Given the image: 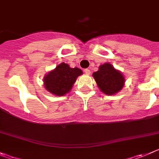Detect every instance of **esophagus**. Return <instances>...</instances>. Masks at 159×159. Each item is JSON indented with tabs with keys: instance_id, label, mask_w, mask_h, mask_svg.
I'll list each match as a JSON object with an SVG mask.
<instances>
[{
	"instance_id": "obj_1",
	"label": "esophagus",
	"mask_w": 159,
	"mask_h": 159,
	"mask_svg": "<svg viewBox=\"0 0 159 159\" xmlns=\"http://www.w3.org/2000/svg\"><path fill=\"white\" fill-rule=\"evenodd\" d=\"M84 72H85L87 75H90V74H91V70L88 69V68H85V69H84Z\"/></svg>"
}]
</instances>
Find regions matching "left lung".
<instances>
[{"instance_id": "1", "label": "left lung", "mask_w": 159, "mask_h": 159, "mask_svg": "<svg viewBox=\"0 0 159 159\" xmlns=\"http://www.w3.org/2000/svg\"><path fill=\"white\" fill-rule=\"evenodd\" d=\"M93 77L101 91L107 95L120 91L125 84L123 75L109 63L101 65L98 71L93 73Z\"/></svg>"}]
</instances>
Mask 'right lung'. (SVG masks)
I'll use <instances>...</instances> for the list:
<instances>
[{"instance_id": "right-lung-1", "label": "right lung", "mask_w": 159, "mask_h": 159, "mask_svg": "<svg viewBox=\"0 0 159 159\" xmlns=\"http://www.w3.org/2000/svg\"><path fill=\"white\" fill-rule=\"evenodd\" d=\"M82 74L80 68H72L67 64H60L45 76V87L51 94L63 96L69 92L77 77Z\"/></svg>"}]
</instances>
